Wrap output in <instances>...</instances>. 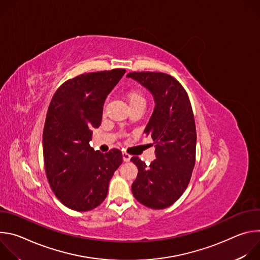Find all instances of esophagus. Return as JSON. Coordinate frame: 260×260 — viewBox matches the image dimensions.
<instances>
[{
	"instance_id": "1",
	"label": "esophagus",
	"mask_w": 260,
	"mask_h": 260,
	"mask_svg": "<svg viewBox=\"0 0 260 260\" xmlns=\"http://www.w3.org/2000/svg\"><path fill=\"white\" fill-rule=\"evenodd\" d=\"M122 158H123V160H124V161H129V159H131V155H129V154H127L126 152H122Z\"/></svg>"
}]
</instances>
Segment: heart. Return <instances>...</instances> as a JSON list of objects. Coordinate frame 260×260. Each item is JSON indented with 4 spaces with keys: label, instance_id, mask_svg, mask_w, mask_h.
<instances>
[{
    "label": "heart",
    "instance_id": "obj_1",
    "mask_svg": "<svg viewBox=\"0 0 260 260\" xmlns=\"http://www.w3.org/2000/svg\"><path fill=\"white\" fill-rule=\"evenodd\" d=\"M126 100L131 106V108H145L146 105V98L144 93L139 90H129L126 93Z\"/></svg>",
    "mask_w": 260,
    "mask_h": 260
}]
</instances>
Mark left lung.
I'll return each mask as SVG.
<instances>
[{
  "label": "left lung",
  "mask_w": 260,
  "mask_h": 260,
  "mask_svg": "<svg viewBox=\"0 0 260 260\" xmlns=\"http://www.w3.org/2000/svg\"><path fill=\"white\" fill-rule=\"evenodd\" d=\"M127 77L146 87L155 101L144 133L155 144L156 159L146 166L138 156L131 158L139 171L132 191L142 205L166 209L187 188L196 165L197 131L191 104L186 90L168 74L133 72Z\"/></svg>",
  "instance_id": "8db88e82"
}]
</instances>
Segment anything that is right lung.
<instances>
[{"label":"right lung","mask_w":260,"mask_h":260,"mask_svg":"<svg viewBox=\"0 0 260 260\" xmlns=\"http://www.w3.org/2000/svg\"><path fill=\"white\" fill-rule=\"evenodd\" d=\"M124 69L82 74L63 82L49 104L43 131L45 172L55 197L78 212L92 210L107 197L109 182L122 153L94 151L92 128L101 125L107 95Z\"/></svg>","instance_id":"1"}]
</instances>
